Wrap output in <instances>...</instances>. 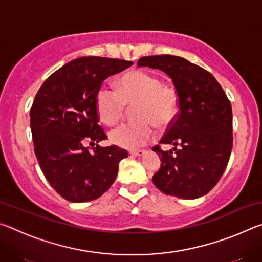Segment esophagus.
Here are the masks:
<instances>
[{"mask_svg":"<svg viewBox=\"0 0 262 262\" xmlns=\"http://www.w3.org/2000/svg\"><path fill=\"white\" fill-rule=\"evenodd\" d=\"M145 152H147V151H145V150H132V151H129V154L132 155V156H135V157L143 156Z\"/></svg>","mask_w":262,"mask_h":262,"instance_id":"34e87169","label":"esophagus"}]
</instances>
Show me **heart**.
<instances>
[{"instance_id":"obj_1","label":"heart","mask_w":262,"mask_h":262,"mask_svg":"<svg viewBox=\"0 0 262 262\" xmlns=\"http://www.w3.org/2000/svg\"><path fill=\"white\" fill-rule=\"evenodd\" d=\"M134 106V121L122 122L110 132L112 143L136 149L155 139L156 127L167 128L176 120L179 97L176 89L162 84L156 75L133 70L119 81V90L103 85L97 92V111L101 120L112 125L123 117L127 105Z\"/></svg>"}]
</instances>
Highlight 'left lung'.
I'll return each instance as SVG.
<instances>
[{"mask_svg":"<svg viewBox=\"0 0 262 262\" xmlns=\"http://www.w3.org/2000/svg\"><path fill=\"white\" fill-rule=\"evenodd\" d=\"M139 67L159 69L172 79L179 112L159 143L174 148L152 150L161 168L152 181L164 194L201 198L219 183L232 149V108L216 78L199 66L174 55L143 56Z\"/></svg>","mask_w":262,"mask_h":262,"instance_id":"obj_1","label":"left lung"}]
</instances>
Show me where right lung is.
<instances>
[{"mask_svg":"<svg viewBox=\"0 0 262 262\" xmlns=\"http://www.w3.org/2000/svg\"><path fill=\"white\" fill-rule=\"evenodd\" d=\"M132 61L83 56L68 62L48 77L30 112L34 152L43 176L62 198L88 202L101 196L128 156L117 145L100 147L106 134L98 122L97 92L106 78ZM88 144H96L90 152Z\"/></svg>","mask_w":262,"mask_h":262,"instance_id":"obj_1","label":"right lung"}]
</instances>
